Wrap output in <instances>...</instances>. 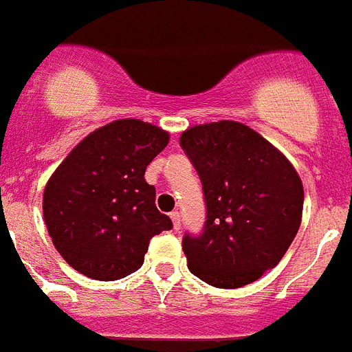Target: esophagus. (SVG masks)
Listing matches in <instances>:
<instances>
[{"instance_id":"esophagus-1","label":"esophagus","mask_w":352,"mask_h":352,"mask_svg":"<svg viewBox=\"0 0 352 352\" xmlns=\"http://www.w3.org/2000/svg\"><path fill=\"white\" fill-rule=\"evenodd\" d=\"M170 219H173L174 230L178 232L179 226H182V217H179V212H170Z\"/></svg>"}]
</instances>
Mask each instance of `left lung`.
Wrapping results in <instances>:
<instances>
[{"label":"left lung","mask_w":352,"mask_h":352,"mask_svg":"<svg viewBox=\"0 0 352 352\" xmlns=\"http://www.w3.org/2000/svg\"><path fill=\"white\" fill-rule=\"evenodd\" d=\"M179 145L203 185L199 235L182 246L190 274L234 289L275 268L298 232L304 188L297 170L245 124L212 122L187 129Z\"/></svg>","instance_id":"left-lung-1"}]
</instances>
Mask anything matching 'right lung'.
<instances>
[{
	"label": "right lung",
	"mask_w": 352,
	"mask_h": 352,
	"mask_svg": "<svg viewBox=\"0 0 352 352\" xmlns=\"http://www.w3.org/2000/svg\"><path fill=\"white\" fill-rule=\"evenodd\" d=\"M167 144V131L124 118L93 131L55 169L43 214L72 268L97 280L124 278L144 264L149 241L173 228L144 178Z\"/></svg>",
	"instance_id": "obj_1"
}]
</instances>
